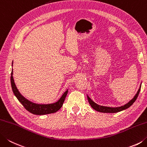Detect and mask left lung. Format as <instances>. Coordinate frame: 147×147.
Here are the masks:
<instances>
[{
    "label": "left lung",
    "instance_id": "obj_1",
    "mask_svg": "<svg viewBox=\"0 0 147 147\" xmlns=\"http://www.w3.org/2000/svg\"><path fill=\"white\" fill-rule=\"evenodd\" d=\"M141 86H142V84H140V86L139 90H138V92L136 94L135 96L133 97L132 100H131L128 103H127L126 104L123 105L122 106L120 107H107V106H100V105H98L97 104H96L95 102H94L92 100H91L89 96L87 95V98L88 100V102L90 104V106L93 109H95V111H97L98 112H101V113H118L121 111L125 110L127 108H129L130 106H131L132 104H133L134 102L136 101V100L138 98V96L139 95L140 91L141 90Z\"/></svg>",
    "mask_w": 147,
    "mask_h": 147
}]
</instances>
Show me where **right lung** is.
I'll return each mask as SVG.
<instances>
[{
	"mask_svg": "<svg viewBox=\"0 0 147 147\" xmlns=\"http://www.w3.org/2000/svg\"><path fill=\"white\" fill-rule=\"evenodd\" d=\"M13 66V63H12ZM13 69L11 74V88L13 90V92L14 95L20 103L23 105L24 107L26 108V109L29 112L32 113L34 115H43L51 114V113H54L57 112L58 110L60 109V108L62 107L63 102L65 101V99L68 93V90L63 94L58 100L54 103L48 104H36L34 102H30L29 100L26 98L24 96L20 93V91L16 88L14 79L13 77Z\"/></svg>",
	"mask_w": 147,
	"mask_h": 147,
	"instance_id": "1",
	"label": "right lung"
}]
</instances>
